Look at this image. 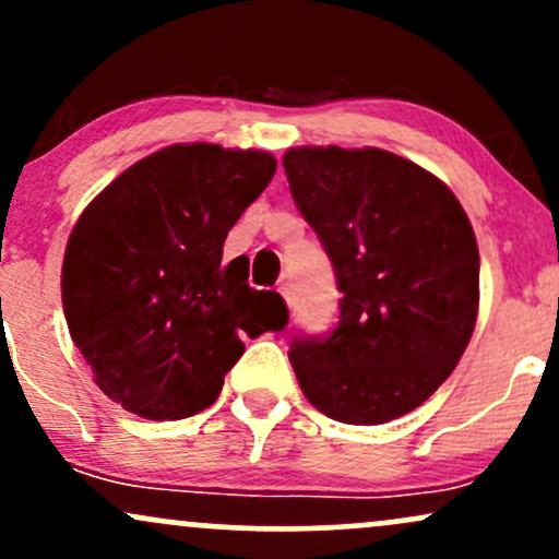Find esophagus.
Here are the masks:
<instances>
[{
  "label": "esophagus",
  "instance_id": "34e87169",
  "mask_svg": "<svg viewBox=\"0 0 559 559\" xmlns=\"http://www.w3.org/2000/svg\"><path fill=\"white\" fill-rule=\"evenodd\" d=\"M278 292H281V297H284L288 305H292V284H288V281H281Z\"/></svg>",
  "mask_w": 559,
  "mask_h": 559
}]
</instances>
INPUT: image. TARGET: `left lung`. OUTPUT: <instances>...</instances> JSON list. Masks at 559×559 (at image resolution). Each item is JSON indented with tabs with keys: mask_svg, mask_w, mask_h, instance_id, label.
<instances>
[{
	"mask_svg": "<svg viewBox=\"0 0 559 559\" xmlns=\"http://www.w3.org/2000/svg\"><path fill=\"white\" fill-rule=\"evenodd\" d=\"M284 170L342 292L336 329L288 349L301 391L352 426L413 413L476 329L480 260L463 204L420 165L376 146H299Z\"/></svg>",
	"mask_w": 559,
	"mask_h": 559,
	"instance_id": "left-lung-1",
	"label": "left lung"
}]
</instances>
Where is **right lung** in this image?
<instances>
[{
  "label": "right lung",
  "instance_id": "obj_1",
  "mask_svg": "<svg viewBox=\"0 0 559 559\" xmlns=\"http://www.w3.org/2000/svg\"><path fill=\"white\" fill-rule=\"evenodd\" d=\"M275 173L258 150L173 144L139 159L83 210L62 262L70 338L96 386L146 420L217 400L249 338L281 331L275 292L247 284L223 243Z\"/></svg>",
  "mask_w": 559,
  "mask_h": 559
}]
</instances>
